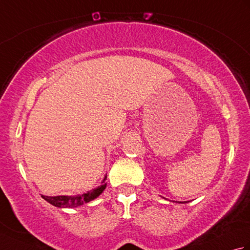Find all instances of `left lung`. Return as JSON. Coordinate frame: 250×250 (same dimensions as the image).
I'll return each mask as SVG.
<instances>
[{
    "label": "left lung",
    "instance_id": "left-lung-1",
    "mask_svg": "<svg viewBox=\"0 0 250 250\" xmlns=\"http://www.w3.org/2000/svg\"><path fill=\"white\" fill-rule=\"evenodd\" d=\"M182 203H185V202H182Z\"/></svg>",
    "mask_w": 250,
    "mask_h": 250
}]
</instances>
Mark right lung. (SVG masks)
<instances>
[{"label": "right lung", "instance_id": "obj_1", "mask_svg": "<svg viewBox=\"0 0 250 250\" xmlns=\"http://www.w3.org/2000/svg\"><path fill=\"white\" fill-rule=\"evenodd\" d=\"M106 176L104 177L102 185L99 186L98 188H94L90 191H87L86 193L78 194V195H57V196H47L42 195V198L46 200L51 205L57 207H77L81 206L84 203L97 199L98 196L103 192L104 189L106 188Z\"/></svg>", "mask_w": 250, "mask_h": 250}]
</instances>
